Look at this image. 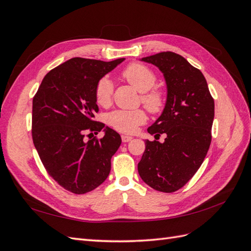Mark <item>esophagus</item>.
<instances>
[{
    "instance_id": "34e87169",
    "label": "esophagus",
    "mask_w": 251,
    "mask_h": 251,
    "mask_svg": "<svg viewBox=\"0 0 251 251\" xmlns=\"http://www.w3.org/2000/svg\"><path fill=\"white\" fill-rule=\"evenodd\" d=\"M132 139H133V137H131V136L121 135V140H123V142H130Z\"/></svg>"
}]
</instances>
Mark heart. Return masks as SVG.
<instances>
[{
  "label": "heart",
  "mask_w": 251,
  "mask_h": 251,
  "mask_svg": "<svg viewBox=\"0 0 251 251\" xmlns=\"http://www.w3.org/2000/svg\"><path fill=\"white\" fill-rule=\"evenodd\" d=\"M121 77L135 90L140 92L139 100L154 115L162 113L166 105V95L160 88L153 87L157 76L150 68L139 63H133L121 72ZM113 83L108 77L98 80L95 87V100L98 105L107 108L112 102ZM148 116L142 109L132 111L117 110L108 114L107 123L117 132L132 134L138 126L147 123Z\"/></svg>",
  "instance_id": "1"
}]
</instances>
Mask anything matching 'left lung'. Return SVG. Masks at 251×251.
Returning a JSON list of instances; mask_svg holds the SVG:
<instances>
[{
	"instance_id": "1",
	"label": "left lung",
	"mask_w": 251,
	"mask_h": 251,
	"mask_svg": "<svg viewBox=\"0 0 251 251\" xmlns=\"http://www.w3.org/2000/svg\"><path fill=\"white\" fill-rule=\"evenodd\" d=\"M157 66L168 85L166 105L148 128L163 143L146 140L138 163L141 179L151 188L174 193L199 170L211 142L215 101L202 72L177 53L166 51L142 58Z\"/></svg>"
}]
</instances>
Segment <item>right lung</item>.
I'll use <instances>...</instances> for the list:
<instances>
[{
  "label": "right lung",
  "instance_id": "obj_1",
  "mask_svg": "<svg viewBox=\"0 0 251 251\" xmlns=\"http://www.w3.org/2000/svg\"><path fill=\"white\" fill-rule=\"evenodd\" d=\"M73 57L49 71L33 96L32 140L49 176L73 194L93 191L108 178L121 138L96 121L98 80L124 62ZM93 135V134H92Z\"/></svg>",
  "mask_w": 251,
  "mask_h": 251
}]
</instances>
